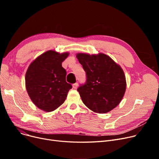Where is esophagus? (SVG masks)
I'll return each instance as SVG.
<instances>
[{"instance_id":"1","label":"esophagus","mask_w":159,"mask_h":159,"mask_svg":"<svg viewBox=\"0 0 159 159\" xmlns=\"http://www.w3.org/2000/svg\"><path fill=\"white\" fill-rule=\"evenodd\" d=\"M77 87H78V83H77V82L75 83V84H73V88L74 89H77Z\"/></svg>"}]
</instances>
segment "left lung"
Masks as SVG:
<instances>
[{
	"label": "left lung",
	"instance_id": "obj_1",
	"mask_svg": "<svg viewBox=\"0 0 159 159\" xmlns=\"http://www.w3.org/2000/svg\"><path fill=\"white\" fill-rule=\"evenodd\" d=\"M77 57L86 72V80L77 91L82 102L94 112L106 113L117 106L126 88L123 70L107 55L79 53Z\"/></svg>",
	"mask_w": 159,
	"mask_h": 159
}]
</instances>
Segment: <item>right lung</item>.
<instances>
[{"label": "right lung", "mask_w": 159, "mask_h": 159, "mask_svg": "<svg viewBox=\"0 0 159 159\" xmlns=\"http://www.w3.org/2000/svg\"><path fill=\"white\" fill-rule=\"evenodd\" d=\"M68 53L48 51L40 55L29 66L26 88L32 102L40 110L50 112L64 103L72 86L66 81V71L62 62Z\"/></svg>", "instance_id": "add662e5"}]
</instances>
